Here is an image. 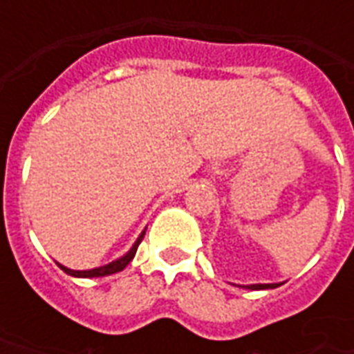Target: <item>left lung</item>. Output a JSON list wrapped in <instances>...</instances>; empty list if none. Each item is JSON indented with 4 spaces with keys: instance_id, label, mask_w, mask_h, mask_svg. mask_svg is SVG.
I'll list each match as a JSON object with an SVG mask.
<instances>
[{
    "instance_id": "obj_1",
    "label": "left lung",
    "mask_w": 354,
    "mask_h": 354,
    "mask_svg": "<svg viewBox=\"0 0 354 354\" xmlns=\"http://www.w3.org/2000/svg\"><path fill=\"white\" fill-rule=\"evenodd\" d=\"M277 286H281V284H250V286H246V288H250V290H266V288H277Z\"/></svg>"
}]
</instances>
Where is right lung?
Masks as SVG:
<instances>
[{
    "label": "right lung",
    "mask_w": 354,
    "mask_h": 354,
    "mask_svg": "<svg viewBox=\"0 0 354 354\" xmlns=\"http://www.w3.org/2000/svg\"><path fill=\"white\" fill-rule=\"evenodd\" d=\"M144 235H146V231L142 233L138 237V241L134 243V246H132L131 250L129 252L124 254L123 258H119V260L115 261H111V263H108V266H104V267H96V269H88V271H73V269H68V267L64 266H60V269L64 271V273L68 274H72V277H106V274H113V273H119V271H123L124 267L129 266L132 261V258H134V254H136V250H138V245L142 243V239H144Z\"/></svg>",
    "instance_id": "1"
}]
</instances>
